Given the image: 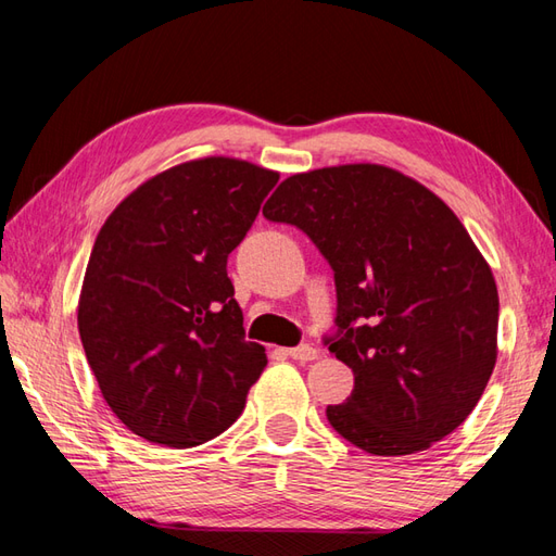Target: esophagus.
Segmentation results:
<instances>
[{"label": "esophagus", "instance_id": "34e87169", "mask_svg": "<svg viewBox=\"0 0 556 556\" xmlns=\"http://www.w3.org/2000/svg\"><path fill=\"white\" fill-rule=\"evenodd\" d=\"M287 356L293 358V361L305 363V361H315L317 358V351L313 346H308V344H303V346H296V349H287Z\"/></svg>", "mask_w": 556, "mask_h": 556}]
</instances>
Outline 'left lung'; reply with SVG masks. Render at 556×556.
<instances>
[{
	"instance_id": "obj_1",
	"label": "left lung",
	"mask_w": 556,
	"mask_h": 556,
	"mask_svg": "<svg viewBox=\"0 0 556 556\" xmlns=\"http://www.w3.org/2000/svg\"><path fill=\"white\" fill-rule=\"evenodd\" d=\"M311 236L334 269L329 351L353 370L332 428L375 456L444 440L476 408L497 363L492 269L442 198L384 164L293 174L263 207Z\"/></svg>"
}]
</instances>
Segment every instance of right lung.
<instances>
[{"instance_id":"add662e5","label":"right lung","mask_w":556,"mask_h":556,"mask_svg":"<svg viewBox=\"0 0 556 556\" xmlns=\"http://www.w3.org/2000/svg\"><path fill=\"white\" fill-rule=\"evenodd\" d=\"M277 181L236 157L181 162L102 224L78 332L108 406L152 444L188 448L222 434L265 370V346L245 341L227 257Z\"/></svg>"}]
</instances>
